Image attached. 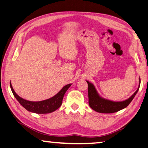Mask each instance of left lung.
Instances as JSON below:
<instances>
[{
    "label": "left lung",
    "instance_id": "left-lung-1",
    "mask_svg": "<svg viewBox=\"0 0 148 148\" xmlns=\"http://www.w3.org/2000/svg\"><path fill=\"white\" fill-rule=\"evenodd\" d=\"M88 84V104L90 108L101 113H113L125 108L129 106L139 90L140 85V78L139 77V83L137 90L130 98L123 101H112L104 98L99 95L97 90L92 83L86 81Z\"/></svg>",
    "mask_w": 148,
    "mask_h": 148
}]
</instances>
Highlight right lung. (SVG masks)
<instances>
[{"mask_svg":"<svg viewBox=\"0 0 148 148\" xmlns=\"http://www.w3.org/2000/svg\"><path fill=\"white\" fill-rule=\"evenodd\" d=\"M72 83H69L64 86L55 96L52 98H48L47 100L39 101H32L25 100L20 97L13 90L12 83H10V87L12 89L13 96H15L17 100L24 108L27 111L37 114H47L50 113L60 108L62 104L63 96L65 95L66 91L71 87Z\"/></svg>","mask_w":148,"mask_h":148,"instance_id":"obj_1","label":"right lung"}]
</instances>
